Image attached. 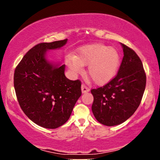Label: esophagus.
Returning <instances> with one entry per match:
<instances>
[{
  "label": "esophagus",
  "instance_id": "obj_1",
  "mask_svg": "<svg viewBox=\"0 0 160 160\" xmlns=\"http://www.w3.org/2000/svg\"><path fill=\"white\" fill-rule=\"evenodd\" d=\"M89 91V89L84 84H82V93H86Z\"/></svg>",
  "mask_w": 160,
  "mask_h": 160
}]
</instances>
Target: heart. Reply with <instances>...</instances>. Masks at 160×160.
Here are the masks:
<instances>
[{
    "label": "heart",
    "instance_id": "1",
    "mask_svg": "<svg viewBox=\"0 0 160 160\" xmlns=\"http://www.w3.org/2000/svg\"><path fill=\"white\" fill-rule=\"evenodd\" d=\"M66 64L73 73H81L83 66L88 65L87 73L93 82L104 85L115 77L120 65V56L114 48L95 43L81 48L75 57H68Z\"/></svg>",
    "mask_w": 160,
    "mask_h": 160
}]
</instances>
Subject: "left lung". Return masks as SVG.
Wrapping results in <instances>:
<instances>
[{"label":"left lung","instance_id":"8db88e82","mask_svg":"<svg viewBox=\"0 0 160 160\" xmlns=\"http://www.w3.org/2000/svg\"><path fill=\"white\" fill-rule=\"evenodd\" d=\"M124 57L117 76L103 87L91 89L92 111L95 119L106 126L128 119L138 108L146 88V76L138 54L121 43Z\"/></svg>","mask_w":160,"mask_h":160}]
</instances>
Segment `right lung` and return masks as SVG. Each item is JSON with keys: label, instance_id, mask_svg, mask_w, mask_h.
Here are the masks:
<instances>
[{"label": "right lung", "instance_id": "1", "mask_svg": "<svg viewBox=\"0 0 160 160\" xmlns=\"http://www.w3.org/2000/svg\"><path fill=\"white\" fill-rule=\"evenodd\" d=\"M67 41L36 45L14 71L15 92L22 110L34 123L45 128L64 124L82 95L81 81L69 80L65 76V65L46 58L47 51L63 47Z\"/></svg>", "mask_w": 160, "mask_h": 160}]
</instances>
